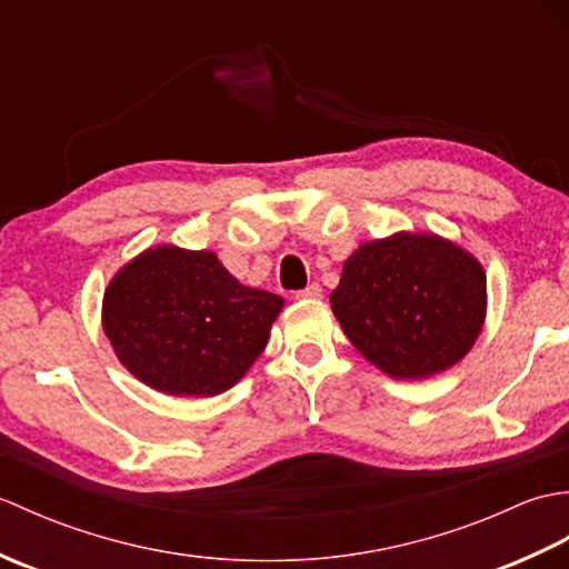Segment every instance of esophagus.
I'll list each match as a JSON object with an SVG mask.
<instances>
[{
	"instance_id": "obj_1",
	"label": "esophagus",
	"mask_w": 569,
	"mask_h": 569,
	"mask_svg": "<svg viewBox=\"0 0 569 569\" xmlns=\"http://www.w3.org/2000/svg\"><path fill=\"white\" fill-rule=\"evenodd\" d=\"M320 296H322V288L318 283H310V286L303 288V291L296 293L298 300H318Z\"/></svg>"
}]
</instances>
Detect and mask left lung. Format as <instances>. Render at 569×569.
<instances>
[{
	"label": "left lung",
	"mask_w": 569,
	"mask_h": 569,
	"mask_svg": "<svg viewBox=\"0 0 569 569\" xmlns=\"http://www.w3.org/2000/svg\"><path fill=\"white\" fill-rule=\"evenodd\" d=\"M361 357L393 379H428L455 367L481 332L487 276L438 234L398 232L361 244L330 296Z\"/></svg>",
	"instance_id": "1"
}]
</instances>
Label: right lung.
Masks as SVG:
<instances>
[{
  "instance_id": "1",
  "label": "right lung",
  "mask_w": 569,
  "mask_h": 569,
  "mask_svg": "<svg viewBox=\"0 0 569 569\" xmlns=\"http://www.w3.org/2000/svg\"><path fill=\"white\" fill-rule=\"evenodd\" d=\"M283 298L241 286L212 251L153 247L117 271L102 328L119 361L168 396H217L269 342Z\"/></svg>"
}]
</instances>
